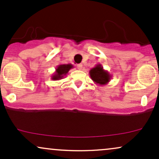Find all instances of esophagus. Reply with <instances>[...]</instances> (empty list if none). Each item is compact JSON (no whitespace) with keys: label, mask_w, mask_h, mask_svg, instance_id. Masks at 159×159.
I'll use <instances>...</instances> for the list:
<instances>
[{"label":"esophagus","mask_w":159,"mask_h":159,"mask_svg":"<svg viewBox=\"0 0 159 159\" xmlns=\"http://www.w3.org/2000/svg\"><path fill=\"white\" fill-rule=\"evenodd\" d=\"M82 67H83V66L81 63L78 64V65H77V68H78V69H79V70H81V69H82Z\"/></svg>","instance_id":"34e87169"}]
</instances>
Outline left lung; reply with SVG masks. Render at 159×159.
<instances>
[{
  "label": "left lung",
  "mask_w": 159,
  "mask_h": 159,
  "mask_svg": "<svg viewBox=\"0 0 159 159\" xmlns=\"http://www.w3.org/2000/svg\"><path fill=\"white\" fill-rule=\"evenodd\" d=\"M90 78L96 84L106 85L110 81L111 75L108 71L105 70L101 64H97L89 71Z\"/></svg>",
  "instance_id": "8db88e82"
}]
</instances>
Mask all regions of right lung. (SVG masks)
Instances as JSON below:
<instances>
[{
  "label": "right lung",
  "mask_w": 159,
  "mask_h": 159,
  "mask_svg": "<svg viewBox=\"0 0 159 159\" xmlns=\"http://www.w3.org/2000/svg\"><path fill=\"white\" fill-rule=\"evenodd\" d=\"M74 67L71 64H61L59 65L56 69L55 72L53 73V75L51 76V79L53 81H59V80L62 79L64 76L67 75L69 71Z\"/></svg>",
  "instance_id": "1"
}]
</instances>
